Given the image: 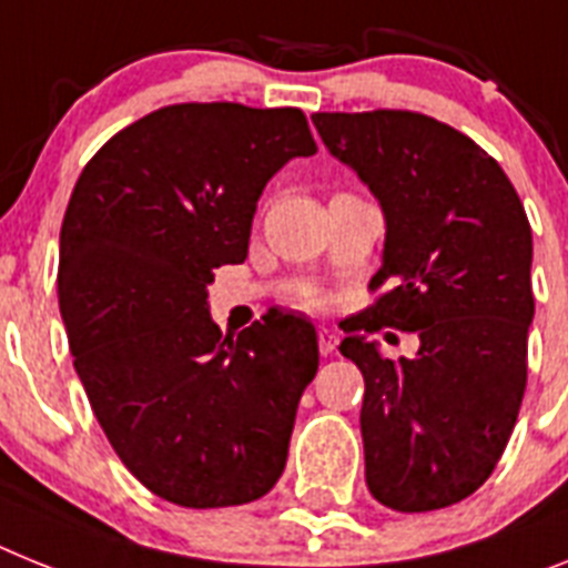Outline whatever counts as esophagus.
<instances>
[{
    "instance_id": "esophagus-1",
    "label": "esophagus",
    "mask_w": 568,
    "mask_h": 568,
    "mask_svg": "<svg viewBox=\"0 0 568 568\" xmlns=\"http://www.w3.org/2000/svg\"><path fill=\"white\" fill-rule=\"evenodd\" d=\"M317 346H321V355H332L337 346V332L335 328H321V335H317Z\"/></svg>"
}]
</instances>
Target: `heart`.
Returning <instances> with one entry per match:
<instances>
[{"mask_svg":"<svg viewBox=\"0 0 568 568\" xmlns=\"http://www.w3.org/2000/svg\"><path fill=\"white\" fill-rule=\"evenodd\" d=\"M308 303H312V306H314V303H321V300H317V294H308Z\"/></svg>","mask_w":568,"mask_h":568,"instance_id":"heart-1","label":"heart"}]
</instances>
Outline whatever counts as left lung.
Returning <instances> with one entry per match:
<instances>
[{"label":"left lung","instance_id":"left-lung-1","mask_svg":"<svg viewBox=\"0 0 568 568\" xmlns=\"http://www.w3.org/2000/svg\"><path fill=\"white\" fill-rule=\"evenodd\" d=\"M312 121L387 222L369 283L387 292L355 328L418 335L416 355L398 361L366 335L341 343L366 384V485L393 511L447 508L488 479L517 424L535 321L531 225L503 166L436 118L378 109Z\"/></svg>","mask_w":568,"mask_h":568}]
</instances>
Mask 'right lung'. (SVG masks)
I'll use <instances>...</instances> for the list:
<instances>
[{
	"label": "right lung",
	"instance_id": "1",
	"mask_svg": "<svg viewBox=\"0 0 568 568\" xmlns=\"http://www.w3.org/2000/svg\"><path fill=\"white\" fill-rule=\"evenodd\" d=\"M314 152L300 109L179 103L74 184L57 271L74 369L114 454L166 503L245 505L283 474L317 332L280 314L222 337L207 285L245 262L271 175Z\"/></svg>",
	"mask_w": 568,
	"mask_h": 568
}]
</instances>
